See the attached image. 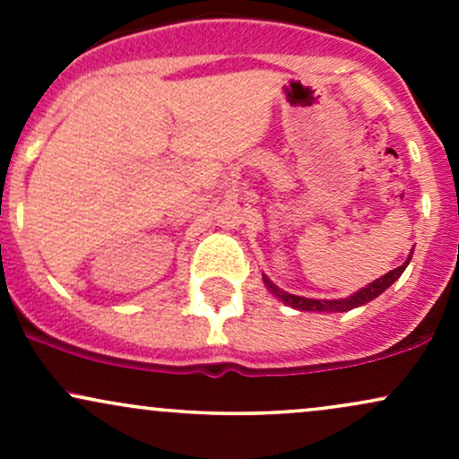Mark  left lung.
I'll return each instance as SVG.
<instances>
[{
	"label": "left lung",
	"mask_w": 459,
	"mask_h": 459,
	"mask_svg": "<svg viewBox=\"0 0 459 459\" xmlns=\"http://www.w3.org/2000/svg\"><path fill=\"white\" fill-rule=\"evenodd\" d=\"M408 263H410V259L405 261L403 265L394 267L393 272L384 273V276L377 278L376 282H371V284H367V287H362L360 291L354 293V296L343 298V299H310V298H302V296H293V293L281 291V289H278L276 284L270 282V278H267V276H263V281H265L267 287H270L272 291L276 293V296L281 298L284 304H287V307H293V308H298V310H319V313H345V310H351V308H356V307H362V304L371 302L373 298H377V296H380V293L386 291V289L391 287V284L397 281L399 276H402Z\"/></svg>",
	"instance_id": "left-lung-1"
}]
</instances>
